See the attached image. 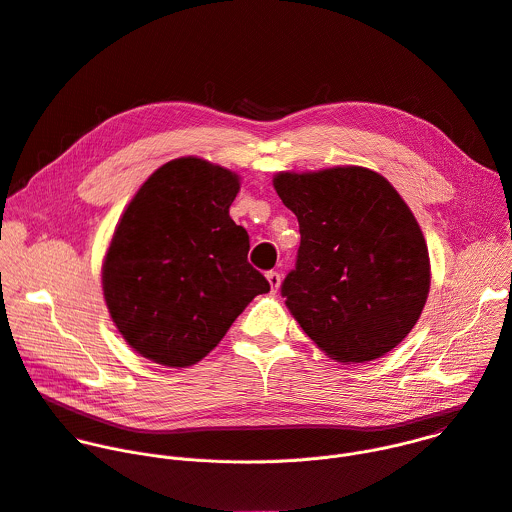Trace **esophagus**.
I'll use <instances>...</instances> for the list:
<instances>
[{
    "label": "esophagus",
    "mask_w": 512,
    "mask_h": 512,
    "mask_svg": "<svg viewBox=\"0 0 512 512\" xmlns=\"http://www.w3.org/2000/svg\"><path fill=\"white\" fill-rule=\"evenodd\" d=\"M265 277H267V281H269V285H271V291H277V287H279V283H281V275H279L277 271H267Z\"/></svg>",
    "instance_id": "esophagus-1"
}]
</instances>
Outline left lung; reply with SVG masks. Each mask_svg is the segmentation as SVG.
<instances>
[{
    "mask_svg": "<svg viewBox=\"0 0 512 512\" xmlns=\"http://www.w3.org/2000/svg\"><path fill=\"white\" fill-rule=\"evenodd\" d=\"M298 216L300 249L281 296L304 332L338 362L395 348L429 294V255L413 212L377 172L344 166L273 178Z\"/></svg>",
    "mask_w": 512,
    "mask_h": 512,
    "instance_id": "obj_1",
    "label": "left lung"
}]
</instances>
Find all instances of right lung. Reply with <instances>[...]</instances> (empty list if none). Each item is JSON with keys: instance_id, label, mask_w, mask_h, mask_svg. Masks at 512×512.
<instances>
[{"instance_id": "obj_1", "label": "right lung", "mask_w": 512, "mask_h": 512, "mask_svg": "<svg viewBox=\"0 0 512 512\" xmlns=\"http://www.w3.org/2000/svg\"><path fill=\"white\" fill-rule=\"evenodd\" d=\"M237 174L198 158L158 168L137 190L103 265L109 314L141 356L184 369L223 340L269 281L229 208Z\"/></svg>"}]
</instances>
